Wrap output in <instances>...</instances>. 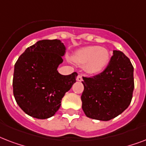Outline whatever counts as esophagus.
Instances as JSON below:
<instances>
[{
  "label": "esophagus",
  "instance_id": "34e87169",
  "mask_svg": "<svg viewBox=\"0 0 146 146\" xmlns=\"http://www.w3.org/2000/svg\"><path fill=\"white\" fill-rule=\"evenodd\" d=\"M76 80L79 81V82H81L82 81V76L81 75H78V76L76 77Z\"/></svg>",
  "mask_w": 146,
  "mask_h": 146
}]
</instances>
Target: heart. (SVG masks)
<instances>
[{"mask_svg":"<svg viewBox=\"0 0 146 146\" xmlns=\"http://www.w3.org/2000/svg\"><path fill=\"white\" fill-rule=\"evenodd\" d=\"M108 50L98 46H87L78 50L73 55V60L80 64H86L89 73L96 74L102 72L108 64Z\"/></svg>","mask_w":146,"mask_h":146,"instance_id":"b5f03b06","label":"heart"}]
</instances>
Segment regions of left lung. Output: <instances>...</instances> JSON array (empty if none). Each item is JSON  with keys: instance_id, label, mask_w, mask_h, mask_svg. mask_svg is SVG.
Wrapping results in <instances>:
<instances>
[{"instance_id": "8db88e82", "label": "left lung", "mask_w": 146, "mask_h": 146, "mask_svg": "<svg viewBox=\"0 0 146 146\" xmlns=\"http://www.w3.org/2000/svg\"><path fill=\"white\" fill-rule=\"evenodd\" d=\"M82 79V108L86 117L108 121L129 107L134 89L133 66L123 52L113 50L102 73Z\"/></svg>"}]
</instances>
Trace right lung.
I'll list each match as a JSON object with an SVG mask.
<instances>
[{"mask_svg":"<svg viewBox=\"0 0 146 146\" xmlns=\"http://www.w3.org/2000/svg\"><path fill=\"white\" fill-rule=\"evenodd\" d=\"M66 48L60 40H41L29 47L16 62L13 79V96L19 108L38 119L52 117L71 89L77 73L60 74Z\"/></svg>","mask_w":146,"mask_h":146,"instance_id":"add662e5","label":"right lung"}]
</instances>
